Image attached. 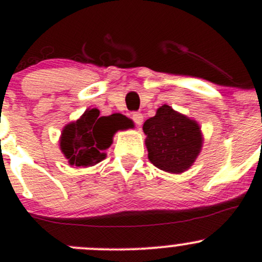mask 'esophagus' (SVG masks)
Instances as JSON below:
<instances>
[{"mask_svg": "<svg viewBox=\"0 0 262 262\" xmlns=\"http://www.w3.org/2000/svg\"><path fill=\"white\" fill-rule=\"evenodd\" d=\"M132 118H133V121L135 122V124H138V125H139V127H140L141 124H143L144 116L141 113H139V112L133 113V117H132Z\"/></svg>", "mask_w": 262, "mask_h": 262, "instance_id": "obj_1", "label": "esophagus"}]
</instances>
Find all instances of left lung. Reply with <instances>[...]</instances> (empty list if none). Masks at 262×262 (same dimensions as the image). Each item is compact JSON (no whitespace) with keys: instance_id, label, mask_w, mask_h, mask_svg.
Segmentation results:
<instances>
[{"instance_id":"8db88e82","label":"left lung","mask_w":262,"mask_h":262,"mask_svg":"<svg viewBox=\"0 0 262 262\" xmlns=\"http://www.w3.org/2000/svg\"><path fill=\"white\" fill-rule=\"evenodd\" d=\"M148 158L165 172L182 173L193 165L203 146V134L194 119L164 104L143 125Z\"/></svg>"}]
</instances>
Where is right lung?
<instances>
[{
  "mask_svg": "<svg viewBox=\"0 0 262 262\" xmlns=\"http://www.w3.org/2000/svg\"><path fill=\"white\" fill-rule=\"evenodd\" d=\"M134 123L121 113L100 116L97 108H87L76 121L68 123L60 135V150L70 166L90 167L106 158L114 134L133 128Z\"/></svg>",
  "mask_w": 262,
  "mask_h": 262,
  "instance_id": "1",
  "label": "right lung"
}]
</instances>
